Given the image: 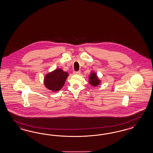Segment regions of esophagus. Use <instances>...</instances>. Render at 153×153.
Masks as SVG:
<instances>
[{
    "label": "esophagus",
    "instance_id": "esophagus-1",
    "mask_svg": "<svg viewBox=\"0 0 153 153\" xmlns=\"http://www.w3.org/2000/svg\"><path fill=\"white\" fill-rule=\"evenodd\" d=\"M81 73L80 71H77V72H74V74H79Z\"/></svg>",
    "mask_w": 153,
    "mask_h": 153
}]
</instances>
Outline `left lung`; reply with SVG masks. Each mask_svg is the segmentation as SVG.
<instances>
[{
	"mask_svg": "<svg viewBox=\"0 0 153 153\" xmlns=\"http://www.w3.org/2000/svg\"><path fill=\"white\" fill-rule=\"evenodd\" d=\"M101 82L102 81L98 78L97 74L94 71H91L88 76V83L94 87H96L99 85Z\"/></svg>",
	"mask_w": 153,
	"mask_h": 153,
	"instance_id": "left-lung-1",
	"label": "left lung"
}]
</instances>
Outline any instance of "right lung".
Listing matches in <instances>:
<instances>
[{
	"instance_id": "right-lung-1",
	"label": "right lung",
	"mask_w": 153,
	"mask_h": 153,
	"mask_svg": "<svg viewBox=\"0 0 153 153\" xmlns=\"http://www.w3.org/2000/svg\"><path fill=\"white\" fill-rule=\"evenodd\" d=\"M68 75V72H65L60 68L56 69L45 76L44 79V86L52 91H58L63 87Z\"/></svg>"
}]
</instances>
